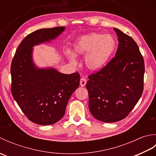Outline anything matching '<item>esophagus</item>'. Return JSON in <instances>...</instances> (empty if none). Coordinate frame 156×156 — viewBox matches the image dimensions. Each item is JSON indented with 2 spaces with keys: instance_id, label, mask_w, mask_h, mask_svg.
<instances>
[{
  "instance_id": "34e87169",
  "label": "esophagus",
  "mask_w": 156,
  "mask_h": 156,
  "mask_svg": "<svg viewBox=\"0 0 156 156\" xmlns=\"http://www.w3.org/2000/svg\"><path fill=\"white\" fill-rule=\"evenodd\" d=\"M80 84L81 87H84V86L86 85V84H87V80H86V79L84 78H82L80 79Z\"/></svg>"
}]
</instances>
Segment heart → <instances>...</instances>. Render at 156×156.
Returning <instances> with one entry per match:
<instances>
[{"label":"heart","instance_id":"obj_1","mask_svg":"<svg viewBox=\"0 0 156 156\" xmlns=\"http://www.w3.org/2000/svg\"><path fill=\"white\" fill-rule=\"evenodd\" d=\"M117 41L113 35L100 33H91L82 36L73 45L75 55H86L85 65L92 71L103 68L114 54ZM66 55L72 62L74 59L69 51Z\"/></svg>","mask_w":156,"mask_h":156}]
</instances>
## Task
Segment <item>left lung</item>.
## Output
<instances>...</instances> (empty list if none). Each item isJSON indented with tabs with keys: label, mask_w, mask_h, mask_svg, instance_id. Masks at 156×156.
I'll use <instances>...</instances> for the list:
<instances>
[{
	"label": "left lung",
	"mask_w": 156,
	"mask_h": 156,
	"mask_svg": "<svg viewBox=\"0 0 156 156\" xmlns=\"http://www.w3.org/2000/svg\"><path fill=\"white\" fill-rule=\"evenodd\" d=\"M119 45L115 56L103 68L88 76L87 88L92 116L105 122L125 119L144 91L145 64L137 44L114 28Z\"/></svg>",
	"instance_id": "obj_1"
}]
</instances>
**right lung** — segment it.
Listing matches in <instances>:
<instances>
[{"label":"right lung","instance_id":"right-lung-1","mask_svg":"<svg viewBox=\"0 0 156 156\" xmlns=\"http://www.w3.org/2000/svg\"><path fill=\"white\" fill-rule=\"evenodd\" d=\"M64 27L41 29L23 39L11 66V93L23 113L40 125L55 123L64 117L68 100L80 84L78 72L64 74L54 68H38L32 59L34 45L50 41Z\"/></svg>","mask_w":156,"mask_h":156}]
</instances>
